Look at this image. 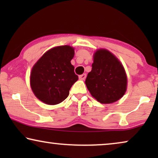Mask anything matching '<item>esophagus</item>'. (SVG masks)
<instances>
[{
	"mask_svg": "<svg viewBox=\"0 0 158 158\" xmlns=\"http://www.w3.org/2000/svg\"><path fill=\"white\" fill-rule=\"evenodd\" d=\"M86 77V74H83V75H81L79 76V79L80 80H82V81H84V80L85 79Z\"/></svg>",
	"mask_w": 158,
	"mask_h": 158,
	"instance_id": "1",
	"label": "esophagus"
}]
</instances>
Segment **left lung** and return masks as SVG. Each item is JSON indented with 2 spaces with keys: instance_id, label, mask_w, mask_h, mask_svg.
<instances>
[{
  "instance_id": "8db88e82",
  "label": "left lung",
  "mask_w": 158,
  "mask_h": 158,
  "mask_svg": "<svg viewBox=\"0 0 158 158\" xmlns=\"http://www.w3.org/2000/svg\"><path fill=\"white\" fill-rule=\"evenodd\" d=\"M91 96L101 103H111L122 98L127 90V77L119 60L104 49L94 55L92 70L85 79Z\"/></svg>"
}]
</instances>
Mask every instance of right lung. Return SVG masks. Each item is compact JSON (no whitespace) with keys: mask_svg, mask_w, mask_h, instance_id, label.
<instances>
[{"mask_svg":"<svg viewBox=\"0 0 158 158\" xmlns=\"http://www.w3.org/2000/svg\"><path fill=\"white\" fill-rule=\"evenodd\" d=\"M74 55L72 47H56L36 62L30 75V84L36 98L48 105H55L68 96L70 88L78 80L70 62Z\"/></svg>","mask_w":158,"mask_h":158,"instance_id":"right-lung-1","label":"right lung"}]
</instances>
